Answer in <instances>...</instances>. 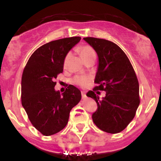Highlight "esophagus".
<instances>
[{"label": "esophagus", "mask_w": 161, "mask_h": 161, "mask_svg": "<svg viewBox=\"0 0 161 161\" xmlns=\"http://www.w3.org/2000/svg\"><path fill=\"white\" fill-rule=\"evenodd\" d=\"M82 98H85V97H86V92H82Z\"/></svg>", "instance_id": "obj_1"}]
</instances>
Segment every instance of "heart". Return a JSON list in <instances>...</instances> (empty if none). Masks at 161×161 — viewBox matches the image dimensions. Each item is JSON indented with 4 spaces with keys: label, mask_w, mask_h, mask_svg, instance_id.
I'll return each instance as SVG.
<instances>
[{
    "label": "heart",
    "mask_w": 161,
    "mask_h": 161,
    "mask_svg": "<svg viewBox=\"0 0 161 161\" xmlns=\"http://www.w3.org/2000/svg\"><path fill=\"white\" fill-rule=\"evenodd\" d=\"M79 53H80L81 57H82L84 60H86L87 58H88L90 56H92V54H95V51H94L90 46H82V47H81L80 48H79ZM69 57V54L66 56L65 61H64V64H66V63ZM90 80H91V77L88 76V75L75 76V78L73 79V82H74V83L82 87H86L88 86V82H90Z\"/></svg>",
    "instance_id": "heart-1"
}]
</instances>
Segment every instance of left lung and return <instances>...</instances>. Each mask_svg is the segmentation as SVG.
I'll list each match as a JSON object with an SVG mask.
<instances>
[{"label": "left lung", "instance_id": "8db88e82", "mask_svg": "<svg viewBox=\"0 0 161 161\" xmlns=\"http://www.w3.org/2000/svg\"><path fill=\"white\" fill-rule=\"evenodd\" d=\"M98 57L94 90H103L102 99L95 92L86 94L96 101L97 108L92 114L94 123L104 132L118 133L133 119L139 105V85L133 67L125 53L108 40L87 37L83 38Z\"/></svg>", "mask_w": 161, "mask_h": 161}]
</instances>
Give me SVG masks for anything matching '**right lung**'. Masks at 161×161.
Wrapping results in <instances>:
<instances>
[{"label":"right lung","instance_id":"add662e5","mask_svg":"<svg viewBox=\"0 0 161 161\" xmlns=\"http://www.w3.org/2000/svg\"><path fill=\"white\" fill-rule=\"evenodd\" d=\"M80 40V37H71L41 46L24 68L22 105L33 126L44 136L61 131L67 124L70 110L82 97L80 90L73 85L62 94L54 89V79L63 73L66 56Z\"/></svg>","mask_w":161,"mask_h":161}]
</instances>
